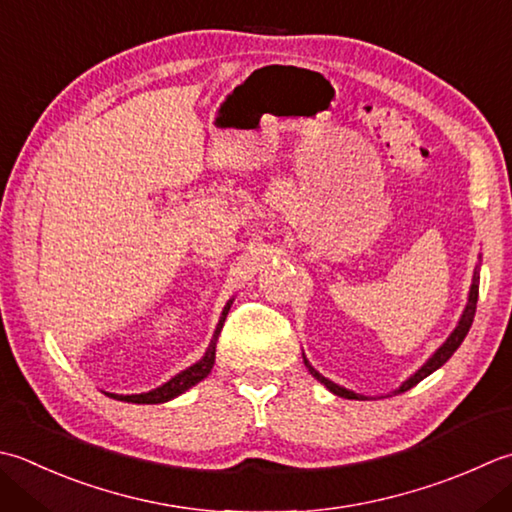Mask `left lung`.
<instances>
[{"instance_id":"left-lung-1","label":"left lung","mask_w":512,"mask_h":512,"mask_svg":"<svg viewBox=\"0 0 512 512\" xmlns=\"http://www.w3.org/2000/svg\"><path fill=\"white\" fill-rule=\"evenodd\" d=\"M479 264H482V255H479ZM479 264L475 266L473 284H470V290H468V302H466V308H464L462 317H459V322H457L455 330L446 337V342H444L442 346H439V348L435 350V353L426 359V364H424L422 368L415 370V373L410 375V377L406 379V382H402V386L393 390V395L406 393V390H410L413 386H417V384L422 382V379H426L430 373H435L437 368H442V366L448 362V359L453 357L455 350H457L459 346H462V342H464V337L468 335L470 326H473L475 310H477V297H479ZM302 357H304V364H306V368H308V373L313 375L319 384H324V386H326L333 395H337V397H344V399H370L368 395L355 393V390H350V388H344V386H339V384H335V382H330L328 377H324L322 373H319V370H315L313 366H310V362L306 359V355H302ZM377 397L382 399L384 395H377Z\"/></svg>"}]
</instances>
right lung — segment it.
I'll return each instance as SVG.
<instances>
[{
  "instance_id": "obj_1",
  "label": "right lung",
  "mask_w": 512,
  "mask_h": 512,
  "mask_svg": "<svg viewBox=\"0 0 512 512\" xmlns=\"http://www.w3.org/2000/svg\"><path fill=\"white\" fill-rule=\"evenodd\" d=\"M230 306H233V299H228V302H226V306L222 310V317H219V322L215 326L213 339H210L206 353H204L202 359H199V362H195L193 366H188L186 370H182V373H177L175 377H170L166 384L157 386L153 390H148V393H137V395L106 393V395L117 399V402H128V404H164V402H170V399H175V397H179L182 393H186L188 388H193L195 384L202 382V379H206L210 375V370H213V366H215L217 339H219V333H222V328H224V322H226V315H228Z\"/></svg>"
}]
</instances>
